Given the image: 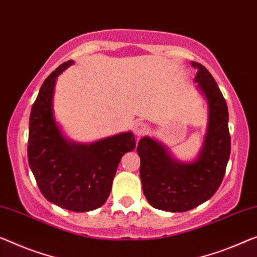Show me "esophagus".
<instances>
[{"label":"esophagus","mask_w":257,"mask_h":257,"mask_svg":"<svg viewBox=\"0 0 257 257\" xmlns=\"http://www.w3.org/2000/svg\"><path fill=\"white\" fill-rule=\"evenodd\" d=\"M149 130H150V127H149V124L147 123V122L139 121V122H136L135 125H134V134L139 137L145 135V134H148Z\"/></svg>","instance_id":"1"}]
</instances>
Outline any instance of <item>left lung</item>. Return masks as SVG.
Returning a JSON list of instances; mask_svg holds the SVG:
<instances>
[{
    "mask_svg": "<svg viewBox=\"0 0 257 257\" xmlns=\"http://www.w3.org/2000/svg\"><path fill=\"white\" fill-rule=\"evenodd\" d=\"M191 64L198 69L195 80L209 102L208 134L198 159L175 162L150 137H143L137 147L143 193L153 208L164 211H188L211 198L223 181L231 152L225 98L208 69L194 61Z\"/></svg>",
    "mask_w": 257,
    "mask_h": 257,
    "instance_id": "8db88e82",
    "label": "left lung"
}]
</instances>
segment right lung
<instances>
[{
    "instance_id": "obj_1",
    "label": "right lung",
    "mask_w": 257,
    "mask_h": 257,
    "mask_svg": "<svg viewBox=\"0 0 257 257\" xmlns=\"http://www.w3.org/2000/svg\"><path fill=\"white\" fill-rule=\"evenodd\" d=\"M72 61L57 67L40 87L31 109L28 158L41 194L49 202L76 212L101 206L109 196L118 163L136 147L132 133L82 145L69 143L53 117L57 76Z\"/></svg>"
}]
</instances>
